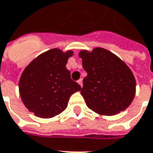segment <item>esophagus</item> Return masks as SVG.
<instances>
[{
  "label": "esophagus",
  "instance_id": "esophagus-1",
  "mask_svg": "<svg viewBox=\"0 0 153 153\" xmlns=\"http://www.w3.org/2000/svg\"><path fill=\"white\" fill-rule=\"evenodd\" d=\"M78 84H79V85H80V86L82 87V85H83V83H82V79H81L78 80Z\"/></svg>",
  "mask_w": 153,
  "mask_h": 153
}]
</instances>
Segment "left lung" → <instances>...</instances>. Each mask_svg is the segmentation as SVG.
Here are the masks:
<instances>
[{
	"mask_svg": "<svg viewBox=\"0 0 153 153\" xmlns=\"http://www.w3.org/2000/svg\"><path fill=\"white\" fill-rule=\"evenodd\" d=\"M79 56L87 73L81 89L87 107L102 115H114L128 108L135 94V79L124 62L103 48L81 51Z\"/></svg>",
	"mask_w": 153,
	"mask_h": 153,
	"instance_id": "obj_1",
	"label": "left lung"
}]
</instances>
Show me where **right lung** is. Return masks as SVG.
<instances>
[{
  "mask_svg": "<svg viewBox=\"0 0 153 153\" xmlns=\"http://www.w3.org/2000/svg\"><path fill=\"white\" fill-rule=\"evenodd\" d=\"M73 55L52 49L40 55L23 72L19 93L25 107L40 118H52L66 109L70 96L81 90L66 64Z\"/></svg>",
  "mask_w": 153,
  "mask_h": 153,
  "instance_id": "right-lung-1",
  "label": "right lung"
}]
</instances>
